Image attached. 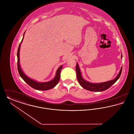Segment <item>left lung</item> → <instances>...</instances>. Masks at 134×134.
I'll use <instances>...</instances> for the list:
<instances>
[{"mask_svg":"<svg viewBox=\"0 0 134 134\" xmlns=\"http://www.w3.org/2000/svg\"><path fill=\"white\" fill-rule=\"evenodd\" d=\"M121 58H122V54L121 55ZM76 71L77 79L78 80V81L83 88L91 91L101 92L108 89L119 79L121 74L122 67L121 68V70L120 71L118 75L116 76L115 79L111 80H109L108 81L102 82V83H91L84 79L82 76L81 71L77 63H76Z\"/></svg>","mask_w":134,"mask_h":134,"instance_id":"8db88e82","label":"left lung"}]
</instances>
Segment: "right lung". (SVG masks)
<instances>
[{
	"label": "right lung",
	"instance_id": "add662e5",
	"mask_svg": "<svg viewBox=\"0 0 134 134\" xmlns=\"http://www.w3.org/2000/svg\"><path fill=\"white\" fill-rule=\"evenodd\" d=\"M26 32V31H25ZM25 32L24 34L23 38V39L20 43L18 50V52H17V57H18V69L19 73L20 76L22 78V79L26 82V83L28 84L31 87L34 88V89L38 90H47L49 89H52L55 87L56 85L59 82L60 78V72L63 66L61 65L58 69L56 72V75L54 78L51 80V81H48V82H38L30 78V77L26 76V74L24 73L23 71L22 70V69L20 67V62H19V51H20V46L21 44V43L23 41L24 36Z\"/></svg>",
	"mask_w": 134,
	"mask_h": 134
}]
</instances>
